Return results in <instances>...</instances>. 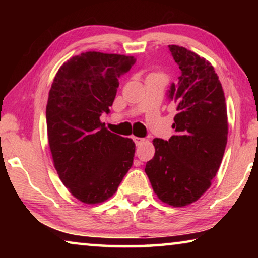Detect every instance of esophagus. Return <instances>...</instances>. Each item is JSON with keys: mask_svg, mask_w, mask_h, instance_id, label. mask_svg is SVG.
<instances>
[{"mask_svg": "<svg viewBox=\"0 0 258 258\" xmlns=\"http://www.w3.org/2000/svg\"><path fill=\"white\" fill-rule=\"evenodd\" d=\"M133 140H134V142H135L136 146H140V144L144 141V139H140V137H136V136H134Z\"/></svg>", "mask_w": 258, "mask_h": 258, "instance_id": "1", "label": "esophagus"}]
</instances>
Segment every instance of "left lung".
Masks as SVG:
<instances>
[{"mask_svg":"<svg viewBox=\"0 0 258 258\" xmlns=\"http://www.w3.org/2000/svg\"><path fill=\"white\" fill-rule=\"evenodd\" d=\"M169 50L181 69L168 95L177 110L176 135L154 139L155 155L144 171L158 199L176 208L196 202L210 188L227 146L228 116L211 63L179 45Z\"/></svg>","mask_w":258,"mask_h":258,"instance_id":"obj_1","label":"left lung"}]
</instances>
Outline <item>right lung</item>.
Here are the masks:
<instances>
[{
	"label": "right lung",
	"instance_id": "obj_1",
	"mask_svg": "<svg viewBox=\"0 0 258 258\" xmlns=\"http://www.w3.org/2000/svg\"><path fill=\"white\" fill-rule=\"evenodd\" d=\"M134 56L87 51L58 69L49 91L47 132L54 167L69 192L97 204L117 191L133 165L135 143L105 128L101 115L115 100Z\"/></svg>",
	"mask_w": 258,
	"mask_h": 258
}]
</instances>
